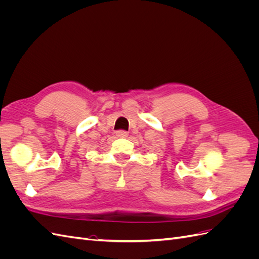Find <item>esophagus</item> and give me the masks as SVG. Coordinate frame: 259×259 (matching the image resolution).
Wrapping results in <instances>:
<instances>
[{
	"instance_id": "34e87169",
	"label": "esophagus",
	"mask_w": 259,
	"mask_h": 259,
	"mask_svg": "<svg viewBox=\"0 0 259 259\" xmlns=\"http://www.w3.org/2000/svg\"><path fill=\"white\" fill-rule=\"evenodd\" d=\"M127 132H125V131H117L116 132V136L117 137H120V138H125V137H127Z\"/></svg>"
}]
</instances>
